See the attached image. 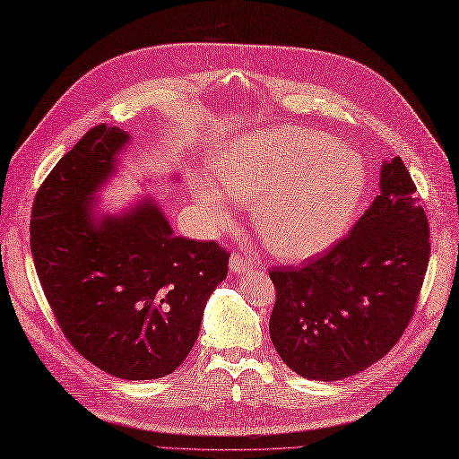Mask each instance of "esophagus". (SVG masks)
<instances>
[{
	"instance_id": "obj_1",
	"label": "esophagus",
	"mask_w": 459,
	"mask_h": 459,
	"mask_svg": "<svg viewBox=\"0 0 459 459\" xmlns=\"http://www.w3.org/2000/svg\"><path fill=\"white\" fill-rule=\"evenodd\" d=\"M230 268L233 274H243V273H249L253 268V263L247 259V256H243L241 253H233L230 256Z\"/></svg>"
}]
</instances>
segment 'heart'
Segmentation results:
<instances>
[{
    "label": "heart",
    "mask_w": 459,
    "mask_h": 459,
    "mask_svg": "<svg viewBox=\"0 0 459 459\" xmlns=\"http://www.w3.org/2000/svg\"><path fill=\"white\" fill-rule=\"evenodd\" d=\"M366 191L364 161L329 134L281 126L230 143L214 177L193 183L195 203L210 228L236 218L238 200H255L253 220L266 247L304 261L337 243Z\"/></svg>",
    "instance_id": "b5f03b06"
}]
</instances>
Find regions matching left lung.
<instances>
[{
  "mask_svg": "<svg viewBox=\"0 0 459 459\" xmlns=\"http://www.w3.org/2000/svg\"><path fill=\"white\" fill-rule=\"evenodd\" d=\"M430 256L429 220L401 158L384 161L379 195L346 238L299 268H273L271 341L288 368L334 382L394 349Z\"/></svg>",
  "mask_w": 459,
  "mask_h": 459,
  "instance_id": "8db88e82",
  "label": "left lung"
}]
</instances>
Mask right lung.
I'll list each match as a JSON object with an SVG mask.
<instances>
[{
    "mask_svg": "<svg viewBox=\"0 0 459 459\" xmlns=\"http://www.w3.org/2000/svg\"><path fill=\"white\" fill-rule=\"evenodd\" d=\"M128 142V132L99 125L56 163L32 204L30 251L74 349L115 377L155 379L191 352L230 255L175 236L152 198L118 214L97 210Z\"/></svg>",
    "mask_w": 459,
    "mask_h": 459,
    "instance_id": "right-lung-1",
    "label": "right lung"
}]
</instances>
